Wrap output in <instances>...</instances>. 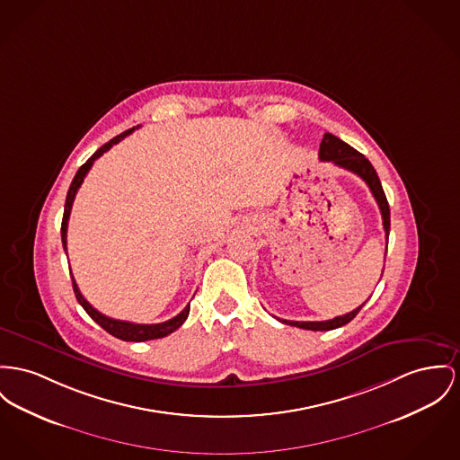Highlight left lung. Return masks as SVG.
Returning a JSON list of instances; mask_svg holds the SVG:
<instances>
[{
    "instance_id": "left-lung-1",
    "label": "left lung",
    "mask_w": 460,
    "mask_h": 460,
    "mask_svg": "<svg viewBox=\"0 0 460 460\" xmlns=\"http://www.w3.org/2000/svg\"><path fill=\"white\" fill-rule=\"evenodd\" d=\"M319 158L321 160H326V162H333L338 167L341 169H347L354 174H358L365 183L367 184V188L371 190L378 208H380V213H382V221H384V230H385V239L389 241V230H391V211H389V202L385 199V193H384V188L382 183L376 176V171L373 169V165L369 164L367 156L363 154H359L358 150H354L352 146H349L347 143H343L341 139H338L337 136L326 132L323 141H321V148H319ZM365 305V304H363ZM363 305L358 306L356 310L345 314V315H338L335 319H330V321H286V319H279L280 323L284 324H289V326H296V328H302V330H310V332H330V330H335L340 328L347 323H350L358 312L363 308Z\"/></svg>"
}]
</instances>
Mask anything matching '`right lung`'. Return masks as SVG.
Listing matches in <instances>:
<instances>
[{
  "label": "right lung",
  "instance_id": "add662e5",
  "mask_svg": "<svg viewBox=\"0 0 460 460\" xmlns=\"http://www.w3.org/2000/svg\"><path fill=\"white\" fill-rule=\"evenodd\" d=\"M139 127V125H137ZM137 127H132V128H128V130H125L122 132L120 136H117V137H113L110 143H106V145H102L95 154L78 169V172L75 174V178H73V181L69 184V190H67V195H66V204H64V216H62V225H61V237H62V245H64V251H66V254H67V243H66V234H67V219H69V215H71V208H73V200H75V195H76V191H78V188L82 186L84 183V180H85V176H87V172L91 171V167H93V162L101 156L102 154H106L113 145H117V143H120L125 136H128L130 132H134V128H137ZM71 280H73V291H75V296H76V300H78V304L85 308V312L93 317V321L102 328V330H106L110 335H113V337L120 338V340H125V341H146V340H155V338H164L167 337L169 333H172V332H176L181 324H183L184 321H186V317H188V314H190V305L184 306L183 310L176 315V317H172V319H169V321H165V323H158V324H136V323H128V321H119V319H111V317H108V315H104V314H101L99 310H95L84 296H82V293H80V289H78V286H76V280H75V277H71Z\"/></svg>",
  "mask_w": 460,
  "mask_h": 460
}]
</instances>
